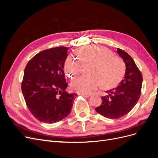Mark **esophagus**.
Wrapping results in <instances>:
<instances>
[{
    "instance_id": "esophagus-1",
    "label": "esophagus",
    "mask_w": 158,
    "mask_h": 158,
    "mask_svg": "<svg viewBox=\"0 0 158 158\" xmlns=\"http://www.w3.org/2000/svg\"><path fill=\"white\" fill-rule=\"evenodd\" d=\"M78 95H82V96H84V97H85V98H89V97H90V94H83V93H80V94H79Z\"/></svg>"
}]
</instances>
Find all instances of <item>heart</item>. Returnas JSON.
<instances>
[{"label": "heart", "instance_id": "1", "mask_svg": "<svg viewBox=\"0 0 158 158\" xmlns=\"http://www.w3.org/2000/svg\"><path fill=\"white\" fill-rule=\"evenodd\" d=\"M80 60L92 64L89 74L83 75L74 79L71 88L77 92L88 94L102 84L104 88H112L121 82L125 72V64L120 57L113 56V52L99 45H88L78 51ZM64 72L70 78H74L82 71L80 61L69 55L64 65Z\"/></svg>", "mask_w": 158, "mask_h": 158}]
</instances>
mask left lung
I'll return each instance as SVG.
<instances>
[{
  "instance_id": "1",
  "label": "left lung",
  "mask_w": 158,
  "mask_h": 158,
  "mask_svg": "<svg viewBox=\"0 0 158 158\" xmlns=\"http://www.w3.org/2000/svg\"><path fill=\"white\" fill-rule=\"evenodd\" d=\"M117 53L126 65L124 79L115 88L106 91L107 95L102 97L101 106L95 111L103 117L117 119L130 112L140 98L142 75L132 57L127 52L117 48Z\"/></svg>"
}]
</instances>
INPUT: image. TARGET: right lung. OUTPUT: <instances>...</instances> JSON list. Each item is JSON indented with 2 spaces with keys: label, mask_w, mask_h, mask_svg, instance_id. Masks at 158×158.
Wrapping results in <instances>:
<instances>
[{
  "label": "right lung",
  "mask_w": 158,
  "mask_h": 158,
  "mask_svg": "<svg viewBox=\"0 0 158 158\" xmlns=\"http://www.w3.org/2000/svg\"><path fill=\"white\" fill-rule=\"evenodd\" d=\"M69 49L58 47L40 52L28 62L22 92L37 120L55 123L69 115L77 94H69L63 70Z\"/></svg>",
  "instance_id": "obj_1"
}]
</instances>
